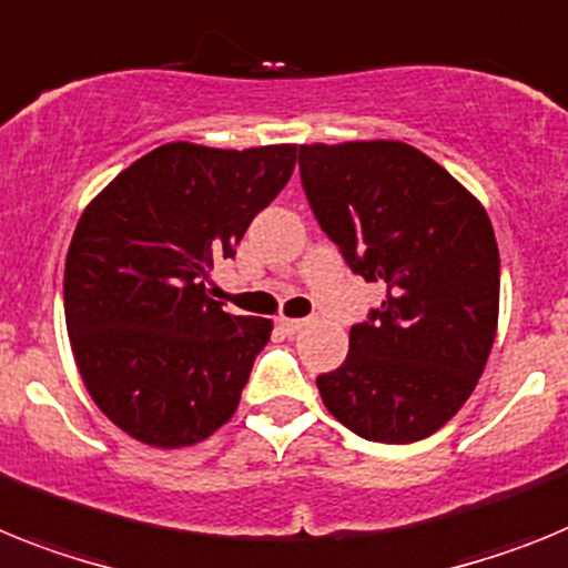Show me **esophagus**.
Returning <instances> with one entry per match:
<instances>
[{"label":"esophagus","instance_id":"34e87169","mask_svg":"<svg viewBox=\"0 0 568 568\" xmlns=\"http://www.w3.org/2000/svg\"><path fill=\"white\" fill-rule=\"evenodd\" d=\"M305 323H308V320H300V317H280V325H283V328H285V332H288V334H297Z\"/></svg>","mask_w":568,"mask_h":568}]
</instances>
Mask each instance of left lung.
I'll return each mask as SVG.
<instances>
[{
  "label": "left lung",
  "instance_id": "left-lung-1",
  "mask_svg": "<svg viewBox=\"0 0 568 568\" xmlns=\"http://www.w3.org/2000/svg\"><path fill=\"white\" fill-rule=\"evenodd\" d=\"M320 229L386 300L320 374L325 408L374 443H414L475 392L497 332L500 254L480 202L406 142L300 145Z\"/></svg>",
  "mask_w": 568,
  "mask_h": 568
}]
</instances>
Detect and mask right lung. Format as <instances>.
<instances>
[{
  "label": "right lung",
  "mask_w": 568,
  "mask_h": 568,
  "mask_svg": "<svg viewBox=\"0 0 568 568\" xmlns=\"http://www.w3.org/2000/svg\"><path fill=\"white\" fill-rule=\"evenodd\" d=\"M297 145L223 151L168 142L79 216L65 323L88 394L140 443L194 446L236 412L271 320L209 297L216 260L283 191Z\"/></svg>",
  "instance_id": "obj_1"
}]
</instances>
